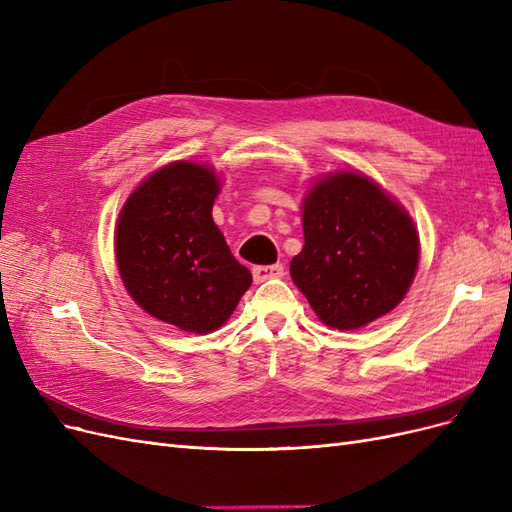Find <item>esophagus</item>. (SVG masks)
<instances>
[{
  "instance_id": "esophagus-1",
  "label": "esophagus",
  "mask_w": 512,
  "mask_h": 512,
  "mask_svg": "<svg viewBox=\"0 0 512 512\" xmlns=\"http://www.w3.org/2000/svg\"><path fill=\"white\" fill-rule=\"evenodd\" d=\"M254 282H267V280H277V277H284V267L282 265H262V267H254L252 271Z\"/></svg>"
}]
</instances>
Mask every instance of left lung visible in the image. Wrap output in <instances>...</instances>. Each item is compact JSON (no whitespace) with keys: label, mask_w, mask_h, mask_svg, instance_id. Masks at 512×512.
<instances>
[{"label":"left lung","mask_w":512,"mask_h":512,"mask_svg":"<svg viewBox=\"0 0 512 512\" xmlns=\"http://www.w3.org/2000/svg\"><path fill=\"white\" fill-rule=\"evenodd\" d=\"M301 213L305 245L290 277L327 327L361 329L404 301L421 241L382 185L359 170H335L314 181Z\"/></svg>","instance_id":"1"}]
</instances>
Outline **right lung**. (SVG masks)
Here are the masks:
<instances>
[{
  "label": "right lung",
  "mask_w": 512,
  "mask_h": 512,
  "mask_svg": "<svg viewBox=\"0 0 512 512\" xmlns=\"http://www.w3.org/2000/svg\"><path fill=\"white\" fill-rule=\"evenodd\" d=\"M220 190L211 166L170 162L136 185L115 224V260L128 294L185 333L218 331L252 286V273L213 222Z\"/></svg>",
  "instance_id": "add662e5"
}]
</instances>
